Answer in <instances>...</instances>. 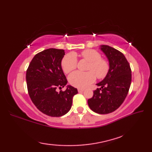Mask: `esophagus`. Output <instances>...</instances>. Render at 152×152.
<instances>
[{"label":"esophagus","instance_id":"obj_1","mask_svg":"<svg viewBox=\"0 0 152 152\" xmlns=\"http://www.w3.org/2000/svg\"><path fill=\"white\" fill-rule=\"evenodd\" d=\"M78 91L79 93H81V92H83V91H84V89H81V88H79L78 89Z\"/></svg>","mask_w":152,"mask_h":152}]
</instances>
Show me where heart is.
Masks as SVG:
<instances>
[{"label":"heart","instance_id":"heart-1","mask_svg":"<svg viewBox=\"0 0 152 152\" xmlns=\"http://www.w3.org/2000/svg\"><path fill=\"white\" fill-rule=\"evenodd\" d=\"M81 57L89 62L88 72L79 71L72 73L69 76V82L78 88H85L95 80V75L99 79L105 78L110 70V64L106 59H102L98 51L94 50H86L81 53ZM64 73L69 74L76 68L77 59L74 53L67 54L61 62Z\"/></svg>","mask_w":152,"mask_h":152}]
</instances>
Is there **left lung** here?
I'll return each instance as SVG.
<instances>
[{
    "mask_svg": "<svg viewBox=\"0 0 152 152\" xmlns=\"http://www.w3.org/2000/svg\"><path fill=\"white\" fill-rule=\"evenodd\" d=\"M101 50L108 58L110 70L107 75L96 86L101 88L93 91L88 102L91 110L106 114L117 110L127 96L131 83V70L124 55L106 45Z\"/></svg>",
    "mask_w": 152,
    "mask_h": 152,
    "instance_id": "obj_1",
    "label": "left lung"
}]
</instances>
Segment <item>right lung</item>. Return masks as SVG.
<instances>
[{"instance_id":"right-lung-1","label":"right lung","mask_w":152,"mask_h":152,"mask_svg":"<svg viewBox=\"0 0 152 152\" xmlns=\"http://www.w3.org/2000/svg\"><path fill=\"white\" fill-rule=\"evenodd\" d=\"M65 54L63 50L50 48L36 54L28 65L26 81L28 95L36 107L43 114L60 117L69 112L76 88L67 86L65 91H57L64 88L67 80L61 67Z\"/></svg>"}]
</instances>
